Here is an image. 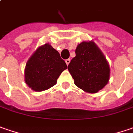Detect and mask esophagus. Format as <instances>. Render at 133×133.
<instances>
[{
    "instance_id": "34e87169",
    "label": "esophagus",
    "mask_w": 133,
    "mask_h": 133,
    "mask_svg": "<svg viewBox=\"0 0 133 133\" xmlns=\"http://www.w3.org/2000/svg\"><path fill=\"white\" fill-rule=\"evenodd\" d=\"M70 59H65V63H66L67 65H68V64L70 63Z\"/></svg>"
}]
</instances>
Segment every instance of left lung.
<instances>
[{
	"label": "left lung",
	"instance_id": "8db88e82",
	"mask_svg": "<svg viewBox=\"0 0 133 133\" xmlns=\"http://www.w3.org/2000/svg\"><path fill=\"white\" fill-rule=\"evenodd\" d=\"M75 54L68 66L74 84L85 92L97 93L109 79L110 68L107 59L92 41L79 44Z\"/></svg>",
	"mask_w": 133,
	"mask_h": 133
}]
</instances>
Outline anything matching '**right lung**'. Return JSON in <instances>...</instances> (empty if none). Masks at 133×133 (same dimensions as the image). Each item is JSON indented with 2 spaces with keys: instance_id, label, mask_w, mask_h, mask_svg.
<instances>
[{
  "instance_id": "obj_1",
  "label": "right lung",
  "mask_w": 133,
  "mask_h": 133,
  "mask_svg": "<svg viewBox=\"0 0 133 133\" xmlns=\"http://www.w3.org/2000/svg\"><path fill=\"white\" fill-rule=\"evenodd\" d=\"M66 68V63L59 52L47 43L38 48L28 59L24 80L33 91H44L56 85L61 73Z\"/></svg>"
}]
</instances>
